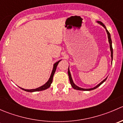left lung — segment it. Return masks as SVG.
<instances>
[{
    "label": "left lung",
    "mask_w": 123,
    "mask_h": 123,
    "mask_svg": "<svg viewBox=\"0 0 123 123\" xmlns=\"http://www.w3.org/2000/svg\"><path fill=\"white\" fill-rule=\"evenodd\" d=\"M98 23L99 24H100V25H102L103 26V27H104V28L106 29V33H107V34H108V41H109V43H110V50H111V59H112V58H113V49H112V41H111V35H110V33H109L108 31L106 30V27L105 26V25L102 22L100 21H98ZM68 76H69V81H70V84L71 85V86L73 87V88H74V89H76V90H86V91H89V90H93V89H96L97 87H98L99 86H100L102 85V84L104 82V81H105V80H106V79L107 78H106L105 79H104V80H103L102 82H100L99 85H98L96 86H95V87L93 88H91V89H83V88H81V87H79L77 86L76 85H75V84L74 83V82H73V79H72V77H71V74H70V72H69V68H68Z\"/></svg>",
    "instance_id": "8db88e82"
}]
</instances>
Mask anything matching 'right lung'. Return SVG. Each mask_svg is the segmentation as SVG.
<instances>
[{
    "mask_svg": "<svg viewBox=\"0 0 123 123\" xmlns=\"http://www.w3.org/2000/svg\"><path fill=\"white\" fill-rule=\"evenodd\" d=\"M60 61L61 60L58 61V62H56L55 64L54 65V68H53L52 72V74H51V75H50V78H49V80L47 81L46 83L44 84V85L40 87H38V88H37V89H30V90H28V89H23V88L20 87L21 89H23V90H25V91H26V92H33L42 91V90H46V89H47L48 88H49V87L50 86V85H51L52 83L53 77H54L55 73V71H56V69L57 65H58V64H59V61Z\"/></svg>",
    "mask_w": 123,
    "mask_h": 123,
    "instance_id": "obj_1",
    "label": "right lung"
}]
</instances>
